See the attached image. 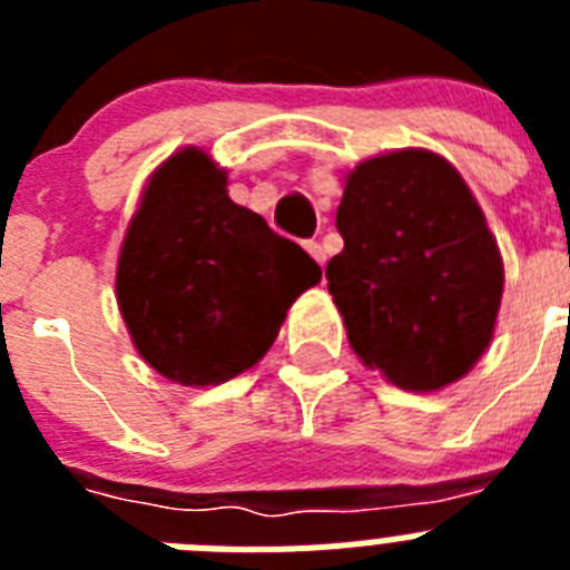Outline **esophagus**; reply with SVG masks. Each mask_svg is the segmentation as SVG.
Wrapping results in <instances>:
<instances>
[{
  "label": "esophagus",
  "mask_w": 570,
  "mask_h": 570,
  "mask_svg": "<svg viewBox=\"0 0 570 570\" xmlns=\"http://www.w3.org/2000/svg\"><path fill=\"white\" fill-rule=\"evenodd\" d=\"M305 250H308V254L314 256V259L320 262V265H325V250H322V245H320V242H314V239H311V242H305Z\"/></svg>",
  "instance_id": "34e87169"
}]
</instances>
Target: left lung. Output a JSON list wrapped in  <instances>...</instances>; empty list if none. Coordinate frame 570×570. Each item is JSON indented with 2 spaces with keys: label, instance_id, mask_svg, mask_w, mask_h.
<instances>
[{
  "label": "left lung",
  "instance_id": "8db88e82",
  "mask_svg": "<svg viewBox=\"0 0 570 570\" xmlns=\"http://www.w3.org/2000/svg\"><path fill=\"white\" fill-rule=\"evenodd\" d=\"M325 268L347 342L405 391L462 380L493 336L502 256L465 179L442 156L394 150L356 165Z\"/></svg>",
  "mask_w": 570,
  "mask_h": 570
}]
</instances>
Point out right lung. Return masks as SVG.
<instances>
[{
  "label": "right lung",
  "mask_w": 570,
  "mask_h": 570,
  "mask_svg": "<svg viewBox=\"0 0 570 570\" xmlns=\"http://www.w3.org/2000/svg\"><path fill=\"white\" fill-rule=\"evenodd\" d=\"M228 176L199 148L150 176L116 265V302L136 351L179 385H219L274 345L320 265L230 203Z\"/></svg>",
  "instance_id": "right-lung-1"
}]
</instances>
